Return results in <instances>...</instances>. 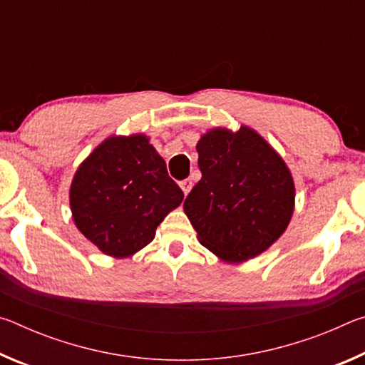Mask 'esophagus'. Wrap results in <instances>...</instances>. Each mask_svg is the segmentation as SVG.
Listing matches in <instances>:
<instances>
[{"instance_id": "34e87169", "label": "esophagus", "mask_w": 365, "mask_h": 365, "mask_svg": "<svg viewBox=\"0 0 365 365\" xmlns=\"http://www.w3.org/2000/svg\"><path fill=\"white\" fill-rule=\"evenodd\" d=\"M191 187H193V182L190 180V178H185V180H182L180 182V188L183 190V193H185V196H187L188 193H190V190H191Z\"/></svg>"}]
</instances>
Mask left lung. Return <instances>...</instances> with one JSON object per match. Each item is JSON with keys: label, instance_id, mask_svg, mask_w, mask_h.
I'll list each match as a JSON object with an SVG mask.
<instances>
[{"label": "left lung", "instance_id": "left-lung-1", "mask_svg": "<svg viewBox=\"0 0 365 365\" xmlns=\"http://www.w3.org/2000/svg\"><path fill=\"white\" fill-rule=\"evenodd\" d=\"M201 180L183 211L200 243L225 262L270 248L292 220L294 182L280 154L252 128H212L196 145Z\"/></svg>", "mask_w": 365, "mask_h": 365}]
</instances>
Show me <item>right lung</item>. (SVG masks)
I'll list each match as a JSON object with an SVG mask.
<instances>
[{"instance_id": "right-lung-1", "label": "right lung", "mask_w": 365, "mask_h": 365, "mask_svg": "<svg viewBox=\"0 0 365 365\" xmlns=\"http://www.w3.org/2000/svg\"><path fill=\"white\" fill-rule=\"evenodd\" d=\"M69 201L83 237L122 259L153 242L158 225L180 206L183 191L146 135H114L78 165Z\"/></svg>"}]
</instances>
